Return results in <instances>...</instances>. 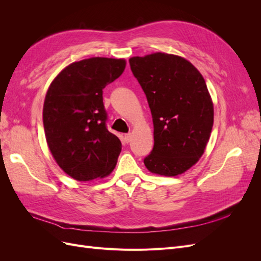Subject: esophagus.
<instances>
[{
  "instance_id": "obj_1",
  "label": "esophagus",
  "mask_w": 261,
  "mask_h": 261,
  "mask_svg": "<svg viewBox=\"0 0 261 261\" xmlns=\"http://www.w3.org/2000/svg\"><path fill=\"white\" fill-rule=\"evenodd\" d=\"M124 139H125V143H129L132 139V134H125Z\"/></svg>"
}]
</instances>
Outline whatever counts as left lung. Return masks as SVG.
Returning <instances> with one entry per match:
<instances>
[{"mask_svg": "<svg viewBox=\"0 0 261 261\" xmlns=\"http://www.w3.org/2000/svg\"><path fill=\"white\" fill-rule=\"evenodd\" d=\"M151 111L154 145L144 163L155 174L175 176L199 160L210 138L213 105L203 77L177 55L129 59Z\"/></svg>", "mask_w": 261, "mask_h": 261, "instance_id": "obj_1", "label": "left lung"}]
</instances>
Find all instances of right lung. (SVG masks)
Returning a JSON list of instances; mask_svg holds the SVG:
<instances>
[{"instance_id": "1", "label": "right lung", "mask_w": 261, "mask_h": 261, "mask_svg": "<svg viewBox=\"0 0 261 261\" xmlns=\"http://www.w3.org/2000/svg\"><path fill=\"white\" fill-rule=\"evenodd\" d=\"M121 59L91 58L72 63L46 92L43 126L53 158L77 180L105 177L115 168L121 140L107 128L103 89L124 72Z\"/></svg>"}]
</instances>
